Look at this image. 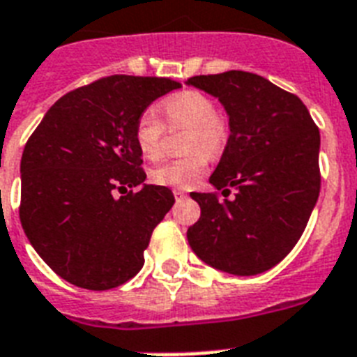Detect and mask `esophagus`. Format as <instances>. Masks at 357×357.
<instances>
[{"mask_svg": "<svg viewBox=\"0 0 357 357\" xmlns=\"http://www.w3.org/2000/svg\"><path fill=\"white\" fill-rule=\"evenodd\" d=\"M173 193H175V199H176V202H181V201H184V199H186V193H184V192H181V190H175V192H173Z\"/></svg>", "mask_w": 357, "mask_h": 357, "instance_id": "esophagus-1", "label": "esophagus"}]
</instances>
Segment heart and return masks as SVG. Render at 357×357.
<instances>
[{"label": "heart", "mask_w": 357, "mask_h": 357, "mask_svg": "<svg viewBox=\"0 0 357 357\" xmlns=\"http://www.w3.org/2000/svg\"><path fill=\"white\" fill-rule=\"evenodd\" d=\"M164 121L171 129H188L184 158L167 160L153 167L149 178L156 186L192 188L206 171V155L215 156L225 149L230 127L223 114L215 112V102L206 93L186 90L165 99ZM164 123L151 108L139 112L134 123V144L139 155L155 160L160 153Z\"/></svg>", "instance_id": "1"}]
</instances>
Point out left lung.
<instances>
[{
    "label": "left lung",
    "instance_id": "left-lung-1",
    "mask_svg": "<svg viewBox=\"0 0 357 357\" xmlns=\"http://www.w3.org/2000/svg\"><path fill=\"white\" fill-rule=\"evenodd\" d=\"M188 84L218 98L230 136L210 184L192 193L201 218L188 241L204 264L252 276L280 264L301 239L321 192V134L295 93L249 71L197 75Z\"/></svg>",
    "mask_w": 357,
    "mask_h": 357
}]
</instances>
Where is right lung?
Instances as JSON below:
<instances>
[{
    "mask_svg": "<svg viewBox=\"0 0 357 357\" xmlns=\"http://www.w3.org/2000/svg\"><path fill=\"white\" fill-rule=\"evenodd\" d=\"M176 88L181 82L165 77H102L62 96L27 139L20 221L66 282L107 291L144 267L151 234L175 197L144 184L134 123Z\"/></svg>",
    "mask_w": 357,
    "mask_h": 357,
    "instance_id": "right-lung-1",
    "label": "right lung"
}]
</instances>
